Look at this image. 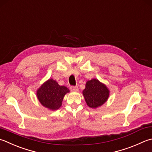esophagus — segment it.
I'll list each match as a JSON object with an SVG mask.
<instances>
[{"mask_svg": "<svg viewBox=\"0 0 152 152\" xmlns=\"http://www.w3.org/2000/svg\"><path fill=\"white\" fill-rule=\"evenodd\" d=\"M70 90L71 91H78L79 88H78V87H77V86H71Z\"/></svg>", "mask_w": 152, "mask_h": 152, "instance_id": "esophagus-1", "label": "esophagus"}]
</instances>
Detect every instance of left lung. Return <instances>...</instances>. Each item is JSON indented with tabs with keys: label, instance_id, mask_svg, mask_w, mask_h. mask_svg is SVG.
Segmentation results:
<instances>
[{
	"label": "left lung",
	"instance_id": "8db88e82",
	"mask_svg": "<svg viewBox=\"0 0 152 152\" xmlns=\"http://www.w3.org/2000/svg\"><path fill=\"white\" fill-rule=\"evenodd\" d=\"M109 93V90L104 84L100 82L98 79H93L86 83L83 94L88 107L96 108L107 102Z\"/></svg>",
	"mask_w": 152,
	"mask_h": 152
}]
</instances>
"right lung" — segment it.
Masks as SVG:
<instances>
[{
  "instance_id": "add662e5",
  "label": "right lung",
  "mask_w": 152,
  "mask_h": 152,
  "mask_svg": "<svg viewBox=\"0 0 152 152\" xmlns=\"http://www.w3.org/2000/svg\"><path fill=\"white\" fill-rule=\"evenodd\" d=\"M67 93L69 90L66 87L60 86L55 80L50 79L38 88L36 94L44 107L55 110L61 107L64 97Z\"/></svg>"
}]
</instances>
